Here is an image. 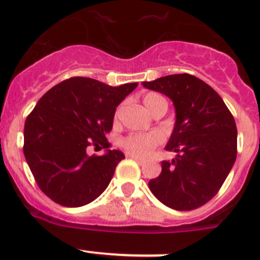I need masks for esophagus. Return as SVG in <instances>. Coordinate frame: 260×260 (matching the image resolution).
<instances>
[{
    "label": "esophagus",
    "instance_id": "obj_1",
    "mask_svg": "<svg viewBox=\"0 0 260 260\" xmlns=\"http://www.w3.org/2000/svg\"><path fill=\"white\" fill-rule=\"evenodd\" d=\"M127 157H131V158L136 159V161H137V162H138V164H140V165H143V164H145V159L140 158V157L135 156V154H132V153H127Z\"/></svg>",
    "mask_w": 260,
    "mask_h": 260
}]
</instances>
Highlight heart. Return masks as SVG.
I'll return each mask as SVG.
<instances>
[{"instance_id":"b5f03b06","label":"heart","mask_w":260,"mask_h":260,"mask_svg":"<svg viewBox=\"0 0 260 260\" xmlns=\"http://www.w3.org/2000/svg\"><path fill=\"white\" fill-rule=\"evenodd\" d=\"M142 103L151 114L161 108L167 109V101L158 93H147L146 95H143ZM159 142H161V137L157 133H136L124 138L123 147L129 153L136 154V156H146Z\"/></svg>"}]
</instances>
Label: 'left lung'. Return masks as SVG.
I'll return each mask as SVG.
<instances>
[{
	"instance_id": "obj_1",
	"label": "left lung",
	"mask_w": 260,
	"mask_h": 260,
	"mask_svg": "<svg viewBox=\"0 0 260 260\" xmlns=\"http://www.w3.org/2000/svg\"><path fill=\"white\" fill-rule=\"evenodd\" d=\"M142 85L169 96L176 111L166 146L176 157L162 161L161 174L149 180V190L175 210L200 208L216 195L237 159L234 117L221 96L193 75H167Z\"/></svg>"
}]
</instances>
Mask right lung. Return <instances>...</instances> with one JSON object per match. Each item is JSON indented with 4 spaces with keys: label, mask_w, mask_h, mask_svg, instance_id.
I'll return each instance as SVG.
<instances>
[{
    "label": "right lung",
    "mask_w": 260,
    "mask_h": 260,
    "mask_svg": "<svg viewBox=\"0 0 260 260\" xmlns=\"http://www.w3.org/2000/svg\"><path fill=\"white\" fill-rule=\"evenodd\" d=\"M138 83L111 86L75 77L46 91L28 114L23 154L36 183L52 201L79 208L107 188L124 158L118 149L89 156L88 147L109 148L106 135L113 127L115 108Z\"/></svg>",
    "instance_id": "1"
}]
</instances>
